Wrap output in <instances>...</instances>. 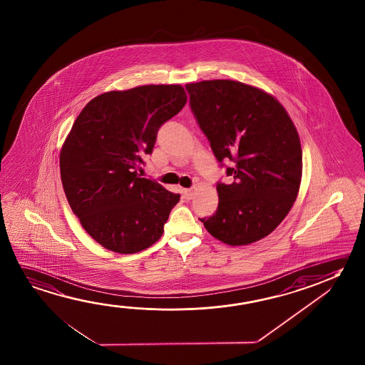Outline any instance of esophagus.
Returning <instances> with one entry per match:
<instances>
[{"instance_id":"esophagus-1","label":"esophagus","mask_w":365,"mask_h":365,"mask_svg":"<svg viewBox=\"0 0 365 365\" xmlns=\"http://www.w3.org/2000/svg\"><path fill=\"white\" fill-rule=\"evenodd\" d=\"M192 196H193V190L190 188V190H183V197L185 200H191Z\"/></svg>"}]
</instances>
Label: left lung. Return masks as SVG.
<instances>
[{
    "mask_svg": "<svg viewBox=\"0 0 365 365\" xmlns=\"http://www.w3.org/2000/svg\"><path fill=\"white\" fill-rule=\"evenodd\" d=\"M190 107L230 183H216L215 214L202 217L229 245L262 240L285 219L298 196L302 146L289 114L274 96L232 80L185 85Z\"/></svg>",
    "mask_w": 365,
    "mask_h": 365,
    "instance_id": "8db88e82",
    "label": "left lung"
}]
</instances>
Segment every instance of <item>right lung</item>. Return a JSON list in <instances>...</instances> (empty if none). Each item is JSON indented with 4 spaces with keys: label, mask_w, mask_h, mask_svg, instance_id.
I'll return each mask as SVG.
<instances>
[{
    "label": "right lung",
    "mask_w": 365,
    "mask_h": 365,
    "mask_svg": "<svg viewBox=\"0 0 365 365\" xmlns=\"http://www.w3.org/2000/svg\"><path fill=\"white\" fill-rule=\"evenodd\" d=\"M187 102L180 85H144L91 99L60 155L61 180L72 212L109 251H144L162 237L180 195L138 174L158 131Z\"/></svg>",
    "instance_id": "add662e5"
}]
</instances>
